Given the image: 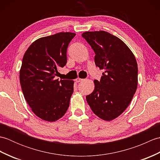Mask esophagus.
Wrapping results in <instances>:
<instances>
[{
	"label": "esophagus",
	"mask_w": 160,
	"mask_h": 160,
	"mask_svg": "<svg viewBox=\"0 0 160 160\" xmlns=\"http://www.w3.org/2000/svg\"><path fill=\"white\" fill-rule=\"evenodd\" d=\"M83 80H84V79H81V78H76V82H82V81H83Z\"/></svg>",
	"instance_id": "esophagus-1"
}]
</instances>
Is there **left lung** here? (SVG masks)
Listing matches in <instances>:
<instances>
[{
	"instance_id": "obj_1",
	"label": "left lung",
	"mask_w": 160,
	"mask_h": 160,
	"mask_svg": "<svg viewBox=\"0 0 160 160\" xmlns=\"http://www.w3.org/2000/svg\"><path fill=\"white\" fill-rule=\"evenodd\" d=\"M82 36L96 53V67L104 70L100 80H94V91L86 96L87 103L98 117L111 121L123 113L136 91V59L127 45L110 33L87 32Z\"/></svg>"
}]
</instances>
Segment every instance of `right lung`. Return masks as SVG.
<instances>
[{"instance_id": "right-lung-1", "label": "right lung", "mask_w": 160, "mask_h": 160, "mask_svg": "<svg viewBox=\"0 0 160 160\" xmlns=\"http://www.w3.org/2000/svg\"><path fill=\"white\" fill-rule=\"evenodd\" d=\"M76 36L60 32L33 42L24 54L20 82L27 102L42 120L55 122L65 114L73 92V80H56L67 64V51Z\"/></svg>"}]
</instances>
